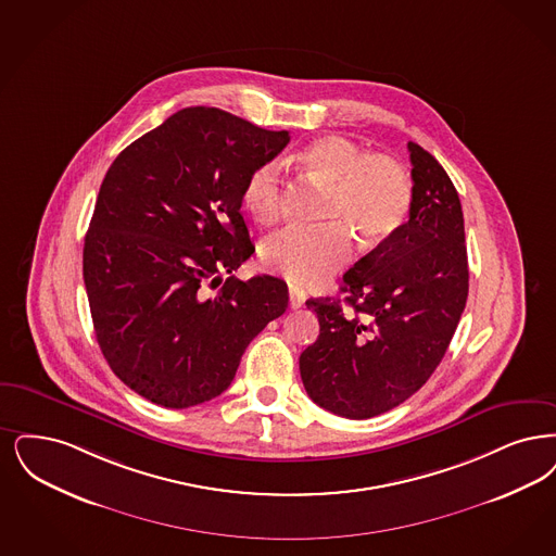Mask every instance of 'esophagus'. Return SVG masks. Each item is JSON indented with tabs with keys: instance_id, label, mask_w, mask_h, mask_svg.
Returning <instances> with one entry per match:
<instances>
[{
	"instance_id": "esophagus-1",
	"label": "esophagus",
	"mask_w": 556,
	"mask_h": 556,
	"mask_svg": "<svg viewBox=\"0 0 556 556\" xmlns=\"http://www.w3.org/2000/svg\"><path fill=\"white\" fill-rule=\"evenodd\" d=\"M304 302H306V295H304V291H298V289H289V308L298 311V308H302V306H304Z\"/></svg>"
}]
</instances>
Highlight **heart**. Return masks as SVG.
Here are the masks:
<instances>
[{
  "label": "heart",
  "mask_w": 556,
  "mask_h": 556,
  "mask_svg": "<svg viewBox=\"0 0 556 556\" xmlns=\"http://www.w3.org/2000/svg\"><path fill=\"white\" fill-rule=\"evenodd\" d=\"M298 161L314 186L327 192L318 231L286 229L261 248L265 267L295 288H320L352 261L356 238L364 250L391 242L412 211V179L391 156L372 155L345 136H323ZM245 211L273 225L286 213V181L275 161L256 167L245 179Z\"/></svg>",
  "instance_id": "heart-1"
}]
</instances>
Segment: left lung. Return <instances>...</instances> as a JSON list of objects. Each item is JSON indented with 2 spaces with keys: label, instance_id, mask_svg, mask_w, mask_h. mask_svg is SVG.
I'll return each instance as SVG.
<instances>
[{
  "label": "left lung",
  "instance_id": "obj_1",
  "mask_svg": "<svg viewBox=\"0 0 556 556\" xmlns=\"http://www.w3.org/2000/svg\"><path fill=\"white\" fill-rule=\"evenodd\" d=\"M412 211L397 236L343 275L341 300H308L320 333L300 356L314 403L366 420L409 400L441 364L466 308V231L443 165L407 142Z\"/></svg>",
  "mask_w": 556,
  "mask_h": 556
}]
</instances>
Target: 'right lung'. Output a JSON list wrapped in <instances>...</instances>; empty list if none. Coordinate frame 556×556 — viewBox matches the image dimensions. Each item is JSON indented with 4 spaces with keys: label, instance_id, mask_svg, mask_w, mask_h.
I'll use <instances>...</instances> for the list:
<instances>
[{
    "label": "right lung",
    "instance_id": "right-lung-1",
    "mask_svg": "<svg viewBox=\"0 0 556 556\" xmlns=\"http://www.w3.org/2000/svg\"><path fill=\"white\" fill-rule=\"evenodd\" d=\"M288 142V130L188 108L105 174L83 275L99 348L144 400L181 409L222 395L248 343L288 308L277 277L222 281L254 252L240 213L245 179Z\"/></svg>",
    "mask_w": 556,
    "mask_h": 556
}]
</instances>
